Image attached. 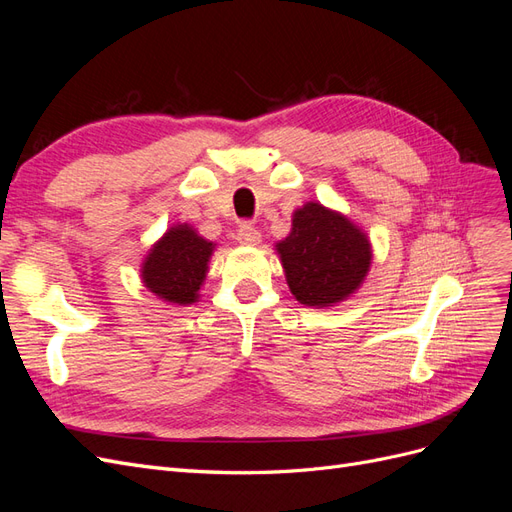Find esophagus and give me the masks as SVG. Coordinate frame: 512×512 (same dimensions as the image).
I'll return each mask as SVG.
<instances>
[{"mask_svg":"<svg viewBox=\"0 0 512 512\" xmlns=\"http://www.w3.org/2000/svg\"><path fill=\"white\" fill-rule=\"evenodd\" d=\"M262 239L260 232L252 226V224H243L239 230H237V241L241 245H258Z\"/></svg>","mask_w":512,"mask_h":512,"instance_id":"esophagus-1","label":"esophagus"}]
</instances>
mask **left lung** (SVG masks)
<instances>
[{"mask_svg":"<svg viewBox=\"0 0 512 512\" xmlns=\"http://www.w3.org/2000/svg\"><path fill=\"white\" fill-rule=\"evenodd\" d=\"M290 292L301 305L331 307L361 288L371 243L344 213L309 200L292 213L290 235L275 243Z\"/></svg>","mask_w":512,"mask_h":512,"instance_id":"1","label":"left lung"}]
</instances>
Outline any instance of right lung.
<instances>
[{"instance_id":"add662e5","label":"right lung","mask_w":512,"mask_h":512,"mask_svg":"<svg viewBox=\"0 0 512 512\" xmlns=\"http://www.w3.org/2000/svg\"><path fill=\"white\" fill-rule=\"evenodd\" d=\"M215 243L203 239L190 224H175L151 245L141 265V280L164 303L198 301Z\"/></svg>"}]
</instances>
